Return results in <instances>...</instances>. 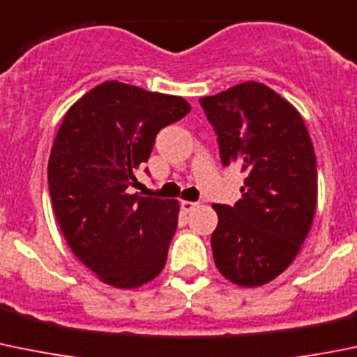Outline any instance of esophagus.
I'll use <instances>...</instances> for the list:
<instances>
[{"label":"esophagus","instance_id":"1","mask_svg":"<svg viewBox=\"0 0 357 357\" xmlns=\"http://www.w3.org/2000/svg\"><path fill=\"white\" fill-rule=\"evenodd\" d=\"M195 207H197L195 202H190V200H181V209L185 211V213H192Z\"/></svg>","mask_w":357,"mask_h":357}]
</instances>
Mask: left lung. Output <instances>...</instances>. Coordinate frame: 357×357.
<instances>
[{
	"label": "left lung",
	"instance_id": "obj_1",
	"mask_svg": "<svg viewBox=\"0 0 357 357\" xmlns=\"http://www.w3.org/2000/svg\"><path fill=\"white\" fill-rule=\"evenodd\" d=\"M199 101L216 130L221 164L245 172L235 206L213 204L214 263L234 284H266L291 265L312 227V141L295 106L263 83H238Z\"/></svg>",
	"mask_w": 357,
	"mask_h": 357
}]
</instances>
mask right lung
<instances>
[{
  "mask_svg": "<svg viewBox=\"0 0 357 357\" xmlns=\"http://www.w3.org/2000/svg\"><path fill=\"white\" fill-rule=\"evenodd\" d=\"M190 109L178 96L105 82L59 127L48 158L55 218L76 258L113 288H139L164 268L179 202L129 193V186L158 130Z\"/></svg>",
  "mask_w": 357,
  "mask_h": 357,
  "instance_id": "1",
  "label": "right lung"
}]
</instances>
